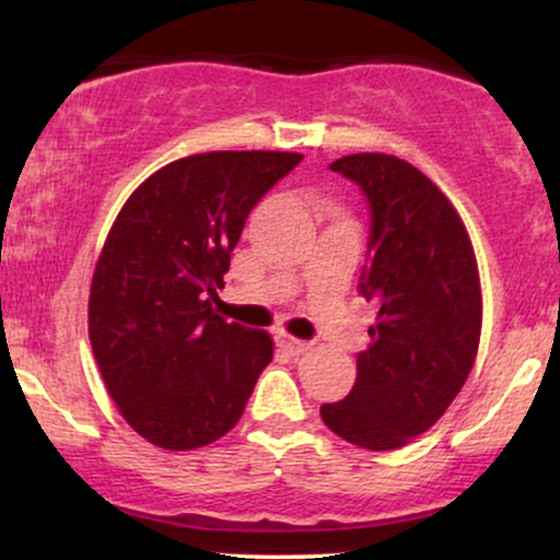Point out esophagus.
<instances>
[{"label": "esophagus", "mask_w": 560, "mask_h": 560, "mask_svg": "<svg viewBox=\"0 0 560 560\" xmlns=\"http://www.w3.org/2000/svg\"><path fill=\"white\" fill-rule=\"evenodd\" d=\"M276 342H279V347L284 352H289V355H302V352H307V342H302V339H294V337H289V334H279V337H276Z\"/></svg>", "instance_id": "1"}]
</instances>
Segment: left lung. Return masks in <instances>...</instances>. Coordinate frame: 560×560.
Wrapping results in <instances>:
<instances>
[{
  "label": "left lung",
  "mask_w": 560,
  "mask_h": 560,
  "mask_svg": "<svg viewBox=\"0 0 560 560\" xmlns=\"http://www.w3.org/2000/svg\"><path fill=\"white\" fill-rule=\"evenodd\" d=\"M331 171L369 199L371 266L361 294L378 313L352 392L320 405V419L352 445L382 453L432 429L464 389L481 334L479 268L458 210L419 168L358 152L334 160Z\"/></svg>",
  "instance_id": "obj_1"
}]
</instances>
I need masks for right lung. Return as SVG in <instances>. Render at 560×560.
<instances>
[{
	"label": "right lung",
	"instance_id": "add662e5",
	"mask_svg": "<svg viewBox=\"0 0 560 560\" xmlns=\"http://www.w3.org/2000/svg\"><path fill=\"white\" fill-rule=\"evenodd\" d=\"M298 152H202L137 186L115 218L89 292V339L133 432L163 450L221 440L273 358L268 331L213 313L249 210Z\"/></svg>",
	"mask_w": 560,
	"mask_h": 560
}]
</instances>
